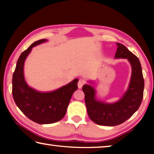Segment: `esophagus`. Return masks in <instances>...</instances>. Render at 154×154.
Returning a JSON list of instances; mask_svg holds the SVG:
<instances>
[{"label": "esophagus", "mask_w": 154, "mask_h": 154, "mask_svg": "<svg viewBox=\"0 0 154 154\" xmlns=\"http://www.w3.org/2000/svg\"><path fill=\"white\" fill-rule=\"evenodd\" d=\"M85 84V82L82 79H79V82H78V88H79V89H82L83 85Z\"/></svg>", "instance_id": "34e87169"}]
</instances>
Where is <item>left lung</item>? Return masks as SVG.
Listing matches in <instances>:
<instances>
[{
    "label": "left lung",
    "instance_id": "obj_1",
    "mask_svg": "<svg viewBox=\"0 0 154 154\" xmlns=\"http://www.w3.org/2000/svg\"><path fill=\"white\" fill-rule=\"evenodd\" d=\"M118 49L115 58L127 59L132 67V74L127 90L119 100L107 103L96 98V90L92 84L83 85L85 103L91 120L101 126H114L129 119L141 104L144 90L142 68L137 57L122 44L116 43Z\"/></svg>",
    "mask_w": 154,
    "mask_h": 154
}]
</instances>
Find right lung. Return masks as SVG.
I'll return each mask as SVG.
<instances>
[{
    "mask_svg": "<svg viewBox=\"0 0 154 154\" xmlns=\"http://www.w3.org/2000/svg\"><path fill=\"white\" fill-rule=\"evenodd\" d=\"M47 41H35L22 52L17 60L12 79V94L16 105L26 116L39 124H53L64 118L72 94L77 90L79 81L75 79L51 92H40L27 84L24 74L26 59L34 47Z\"/></svg>",
    "mask_w": 154,
    "mask_h": 154,
    "instance_id": "right-lung-1",
    "label": "right lung"
}]
</instances>
